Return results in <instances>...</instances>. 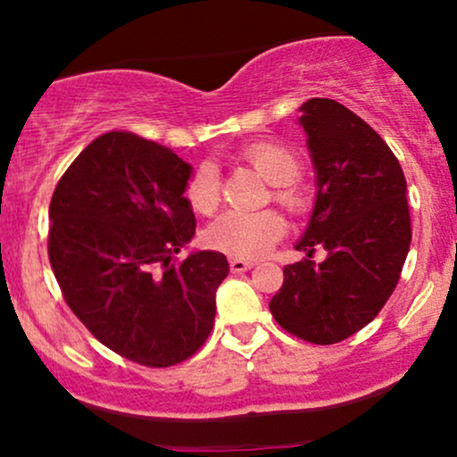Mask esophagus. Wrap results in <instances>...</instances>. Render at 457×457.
<instances>
[{"label":"esophagus","instance_id":"esophagus-1","mask_svg":"<svg viewBox=\"0 0 457 457\" xmlns=\"http://www.w3.org/2000/svg\"><path fill=\"white\" fill-rule=\"evenodd\" d=\"M229 268H232V272H245V270H251V268H255V262L232 257V260H229Z\"/></svg>","mask_w":457,"mask_h":457}]
</instances>
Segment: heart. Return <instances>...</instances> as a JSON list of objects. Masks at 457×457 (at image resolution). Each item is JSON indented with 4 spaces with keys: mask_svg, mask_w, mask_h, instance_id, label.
Instances as JSON below:
<instances>
[{
    "mask_svg": "<svg viewBox=\"0 0 457 457\" xmlns=\"http://www.w3.org/2000/svg\"><path fill=\"white\" fill-rule=\"evenodd\" d=\"M238 162L246 163L272 185V200L291 217H304L312 208V195L302 180V162L294 148L277 140H257L236 153ZM185 200L197 214H212L219 200V176L212 166H200L185 185ZM285 236V221L277 211L262 212H223L208 225L204 243L212 251L238 260H255L270 251Z\"/></svg>",
    "mask_w": 457,
    "mask_h": 457,
    "instance_id": "b5f03b06",
    "label": "heart"
}]
</instances>
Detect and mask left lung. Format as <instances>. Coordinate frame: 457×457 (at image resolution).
Segmentation results:
<instances>
[{"label":"left lung","instance_id":"1","mask_svg":"<svg viewBox=\"0 0 457 457\" xmlns=\"http://www.w3.org/2000/svg\"><path fill=\"white\" fill-rule=\"evenodd\" d=\"M317 172V202L295 245L304 257L283 268L270 312L285 332L312 345L353 337L381 312L400 281L411 246L406 180L386 140L343 104L312 97L302 104Z\"/></svg>","mask_w":457,"mask_h":457}]
</instances>
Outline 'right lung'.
Segmentation results:
<instances>
[{"mask_svg": "<svg viewBox=\"0 0 457 457\" xmlns=\"http://www.w3.org/2000/svg\"><path fill=\"white\" fill-rule=\"evenodd\" d=\"M191 168L129 131L91 142L51 197L48 260L82 326L125 360L168 368L189 360L214 326L223 253H176L194 238L183 197Z\"/></svg>", "mask_w": 457, "mask_h": 457, "instance_id": "1", "label": "right lung"}]
</instances>
